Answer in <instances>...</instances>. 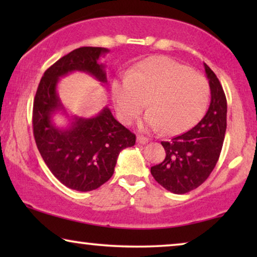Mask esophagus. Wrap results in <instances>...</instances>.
<instances>
[{
	"label": "esophagus",
	"instance_id": "34e87169",
	"mask_svg": "<svg viewBox=\"0 0 257 257\" xmlns=\"http://www.w3.org/2000/svg\"><path fill=\"white\" fill-rule=\"evenodd\" d=\"M137 142H138L139 144H146V143H149V138H146V137H144V136H138L137 137Z\"/></svg>",
	"mask_w": 257,
	"mask_h": 257
}]
</instances>
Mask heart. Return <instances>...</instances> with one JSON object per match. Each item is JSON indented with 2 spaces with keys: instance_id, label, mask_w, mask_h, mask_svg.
Here are the masks:
<instances>
[{
  "instance_id": "1",
  "label": "heart",
  "mask_w": 257,
  "mask_h": 257,
  "mask_svg": "<svg viewBox=\"0 0 257 257\" xmlns=\"http://www.w3.org/2000/svg\"><path fill=\"white\" fill-rule=\"evenodd\" d=\"M209 92L205 76L166 56L147 58L111 83L112 99L122 122L135 120L149 99L151 110L143 126L164 128L166 135L193 127L206 110Z\"/></svg>"
}]
</instances>
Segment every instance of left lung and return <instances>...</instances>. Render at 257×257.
Wrapping results in <instances>:
<instances>
[{"mask_svg":"<svg viewBox=\"0 0 257 257\" xmlns=\"http://www.w3.org/2000/svg\"><path fill=\"white\" fill-rule=\"evenodd\" d=\"M203 65L212 96L208 111L189 131L161 142L166 157L163 163L151 167L158 184L175 194L191 192L207 180L219 160L226 135V94L215 73Z\"/></svg>","mask_w":257,"mask_h":257,"instance_id":"obj_1","label":"left lung"}]
</instances>
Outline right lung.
<instances>
[{
    "label": "right lung",
    "instance_id": "obj_1",
    "mask_svg": "<svg viewBox=\"0 0 257 257\" xmlns=\"http://www.w3.org/2000/svg\"><path fill=\"white\" fill-rule=\"evenodd\" d=\"M107 51L82 47L63 56L44 72L34 99L33 128L37 149L55 178L79 192L93 191L105 184L113 174L120 151L136 144L135 133L115 120L107 107L96 117H75L66 130L51 122V114L64 108L56 91L59 77L84 71L106 83V73L98 58Z\"/></svg>",
    "mask_w": 257,
    "mask_h": 257
}]
</instances>
